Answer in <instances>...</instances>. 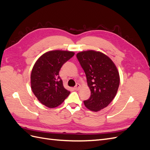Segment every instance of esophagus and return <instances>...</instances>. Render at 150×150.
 I'll return each mask as SVG.
<instances>
[{
	"label": "esophagus",
	"instance_id": "1",
	"mask_svg": "<svg viewBox=\"0 0 150 150\" xmlns=\"http://www.w3.org/2000/svg\"><path fill=\"white\" fill-rule=\"evenodd\" d=\"M80 88H81V85L78 83V84H76V85L75 86V87L74 88V89L75 90H76V91H78V90H79L80 89Z\"/></svg>",
	"mask_w": 150,
	"mask_h": 150
}]
</instances>
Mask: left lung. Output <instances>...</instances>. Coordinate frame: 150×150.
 <instances>
[{
	"instance_id": "8db88e82",
	"label": "left lung",
	"mask_w": 150,
	"mask_h": 150,
	"mask_svg": "<svg viewBox=\"0 0 150 150\" xmlns=\"http://www.w3.org/2000/svg\"><path fill=\"white\" fill-rule=\"evenodd\" d=\"M91 90L84 101L89 110L97 112L108 106L115 98L120 85V75L111 59L102 52L87 51L77 54Z\"/></svg>"
}]
</instances>
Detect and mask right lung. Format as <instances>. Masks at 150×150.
Here are the masks:
<instances>
[{
    "label": "right lung",
    "mask_w": 150,
    "mask_h": 150,
    "mask_svg": "<svg viewBox=\"0 0 150 150\" xmlns=\"http://www.w3.org/2000/svg\"><path fill=\"white\" fill-rule=\"evenodd\" d=\"M74 55V52L56 50L44 54L35 62L31 72V88L44 105L56 108L69 96L70 91L64 88L59 72Z\"/></svg>",
    "instance_id": "1"
}]
</instances>
